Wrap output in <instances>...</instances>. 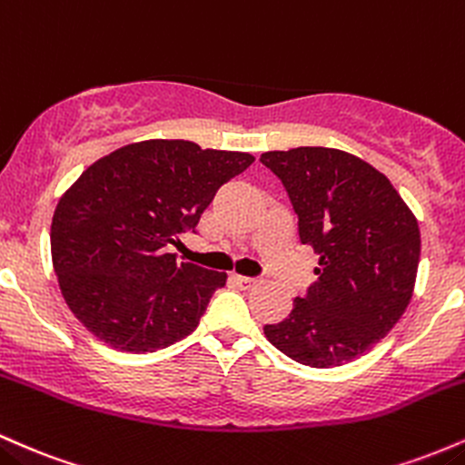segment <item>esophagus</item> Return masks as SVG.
I'll list each match as a JSON object with an SVG mask.
<instances>
[{"instance_id":"1","label":"esophagus","mask_w":465,"mask_h":465,"mask_svg":"<svg viewBox=\"0 0 465 465\" xmlns=\"http://www.w3.org/2000/svg\"><path fill=\"white\" fill-rule=\"evenodd\" d=\"M234 281H237L239 285H243V288H252V285L259 283V279H254V276H243V274H234Z\"/></svg>"}]
</instances>
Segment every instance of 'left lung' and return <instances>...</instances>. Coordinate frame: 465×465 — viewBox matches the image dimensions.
I'll return each instance as SVG.
<instances>
[{"mask_svg": "<svg viewBox=\"0 0 465 465\" xmlns=\"http://www.w3.org/2000/svg\"><path fill=\"white\" fill-rule=\"evenodd\" d=\"M299 215L301 242L318 254V281L265 338L296 362L341 367L393 330L413 299L420 226L389 177L330 147L261 153Z\"/></svg>", "mask_w": 465, "mask_h": 465, "instance_id": "left-lung-1", "label": "left lung"}]
</instances>
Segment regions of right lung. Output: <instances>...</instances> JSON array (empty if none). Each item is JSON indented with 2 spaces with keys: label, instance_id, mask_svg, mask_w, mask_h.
Instances as JSON below:
<instances>
[{
  "label": "right lung",
  "instance_id": "1",
  "mask_svg": "<svg viewBox=\"0 0 465 465\" xmlns=\"http://www.w3.org/2000/svg\"><path fill=\"white\" fill-rule=\"evenodd\" d=\"M252 163L243 151L155 138L83 171L54 208L50 250L61 294L87 331L129 353L195 331L228 276L180 263L169 246L195 231L219 186Z\"/></svg>",
  "mask_w": 465,
  "mask_h": 465
}]
</instances>
